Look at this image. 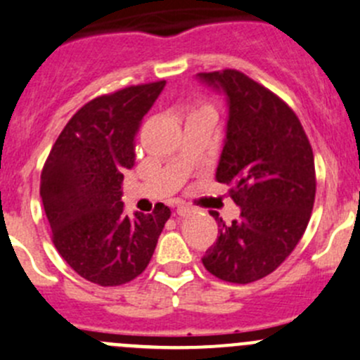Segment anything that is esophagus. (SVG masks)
<instances>
[{
    "label": "esophagus",
    "mask_w": 360,
    "mask_h": 360,
    "mask_svg": "<svg viewBox=\"0 0 360 360\" xmlns=\"http://www.w3.org/2000/svg\"><path fill=\"white\" fill-rule=\"evenodd\" d=\"M176 212L181 216V218H184V216H188V214H191V212H195V209L190 207V205L181 204V205H177V211Z\"/></svg>",
    "instance_id": "obj_1"
}]
</instances>
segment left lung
Segmentation results:
<instances>
[{
  "mask_svg": "<svg viewBox=\"0 0 360 360\" xmlns=\"http://www.w3.org/2000/svg\"><path fill=\"white\" fill-rule=\"evenodd\" d=\"M225 93V144L216 181L230 186L239 219L225 225L202 264L212 276L246 285L283 264L301 240L315 204V158L294 110L237 70L198 73Z\"/></svg>",
  "mask_w": 360,
  "mask_h": 360,
  "instance_id": "8db88e82",
  "label": "left lung"
}]
</instances>
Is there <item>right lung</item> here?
Wrapping results in <instances>:
<instances>
[{
	"mask_svg": "<svg viewBox=\"0 0 360 360\" xmlns=\"http://www.w3.org/2000/svg\"><path fill=\"white\" fill-rule=\"evenodd\" d=\"M165 80L87 102L66 123L40 177L52 243L84 280L117 287L144 273L170 209L123 212L124 172L135 163V135Z\"/></svg>",
	"mask_w": 360,
	"mask_h": 360,
	"instance_id": "1",
	"label": "right lung"
}]
</instances>
